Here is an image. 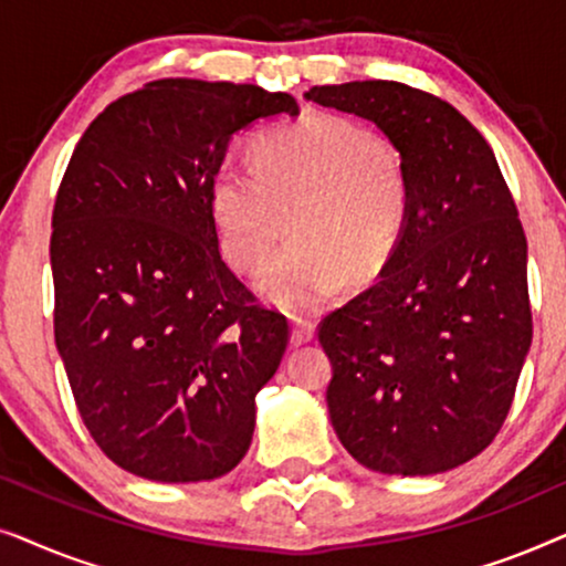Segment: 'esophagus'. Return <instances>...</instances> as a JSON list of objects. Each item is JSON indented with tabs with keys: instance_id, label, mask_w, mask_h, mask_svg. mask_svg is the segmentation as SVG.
Returning a JSON list of instances; mask_svg holds the SVG:
<instances>
[{
	"instance_id": "obj_1",
	"label": "esophagus",
	"mask_w": 566,
	"mask_h": 566,
	"mask_svg": "<svg viewBox=\"0 0 566 566\" xmlns=\"http://www.w3.org/2000/svg\"><path fill=\"white\" fill-rule=\"evenodd\" d=\"M314 337V322L306 319V316H293L291 322V343L304 345Z\"/></svg>"
}]
</instances>
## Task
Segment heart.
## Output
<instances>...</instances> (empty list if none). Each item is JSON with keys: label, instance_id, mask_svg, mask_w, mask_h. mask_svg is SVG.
Masks as SVG:
<instances>
[{"label": "heart", "instance_id": "1", "mask_svg": "<svg viewBox=\"0 0 566 566\" xmlns=\"http://www.w3.org/2000/svg\"><path fill=\"white\" fill-rule=\"evenodd\" d=\"M298 200L293 239L258 275L260 296L312 308L345 283L389 265L409 221V177L399 151L360 123L332 113L304 118L254 144V169L221 161L206 208L221 254L239 273L265 262L275 208Z\"/></svg>", "mask_w": 566, "mask_h": 566}]
</instances>
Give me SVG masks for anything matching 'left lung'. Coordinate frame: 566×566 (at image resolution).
<instances>
[{"label":"left lung","mask_w":566,"mask_h":566,"mask_svg":"<svg viewBox=\"0 0 566 566\" xmlns=\"http://www.w3.org/2000/svg\"><path fill=\"white\" fill-rule=\"evenodd\" d=\"M304 97L381 128L409 177L399 250L319 324L332 428L381 474L461 467L500 432L533 337L515 200L484 136L430 92L370 80Z\"/></svg>","instance_id":"8db88e82"}]
</instances>
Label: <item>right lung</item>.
<instances>
[{"instance_id":"add662e5","label":"right lung","mask_w":566,"mask_h":566,"mask_svg":"<svg viewBox=\"0 0 566 566\" xmlns=\"http://www.w3.org/2000/svg\"><path fill=\"white\" fill-rule=\"evenodd\" d=\"M298 103L254 84L159 80L105 107L53 203V335L90 436L151 482L244 459L254 394L289 345L221 260L206 190L237 130Z\"/></svg>"}]
</instances>
